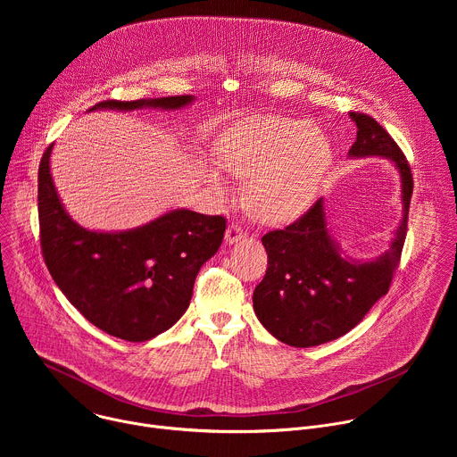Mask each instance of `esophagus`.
I'll return each instance as SVG.
<instances>
[{
  "mask_svg": "<svg viewBox=\"0 0 457 457\" xmlns=\"http://www.w3.org/2000/svg\"><path fill=\"white\" fill-rule=\"evenodd\" d=\"M245 238V231L238 224H229L226 229V242L228 244H237Z\"/></svg>",
  "mask_w": 457,
  "mask_h": 457,
  "instance_id": "1",
  "label": "esophagus"
}]
</instances>
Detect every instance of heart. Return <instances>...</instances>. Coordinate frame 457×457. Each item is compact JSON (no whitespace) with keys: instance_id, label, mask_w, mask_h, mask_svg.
<instances>
[{"instance_id":"heart-1","label":"heart","mask_w":457,"mask_h":457,"mask_svg":"<svg viewBox=\"0 0 457 457\" xmlns=\"http://www.w3.org/2000/svg\"><path fill=\"white\" fill-rule=\"evenodd\" d=\"M220 166L245 186V208L258 220L280 224L298 217L316 197L331 168L329 139L309 120L268 115L245 119L224 134L219 143ZM215 191L228 186L215 171L210 173Z\"/></svg>"}]
</instances>
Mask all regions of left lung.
Wrapping results in <instances>:
<instances>
[{
	"instance_id": "1",
	"label": "left lung",
	"mask_w": 457,
	"mask_h": 457,
	"mask_svg": "<svg viewBox=\"0 0 457 457\" xmlns=\"http://www.w3.org/2000/svg\"><path fill=\"white\" fill-rule=\"evenodd\" d=\"M349 115L358 128L349 157L379 155L396 164L402 175L403 217L390 247L372 262L342 256L328 231L321 199L293 224L262 237L268 271L253 293L254 314L277 340L293 347L331 342L356 328L388 293L407 237L414 189L411 166L376 119L360 112Z\"/></svg>"
}]
</instances>
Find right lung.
Listing matches in <instances>:
<instances>
[{"label": "right lung", "mask_w": 457, "mask_h": 457, "mask_svg": "<svg viewBox=\"0 0 457 457\" xmlns=\"http://www.w3.org/2000/svg\"><path fill=\"white\" fill-rule=\"evenodd\" d=\"M193 96L101 101L90 108L177 110ZM50 145L39 162L37 213L45 264L69 302L101 331L146 342L164 333L189 305L199 270L222 244L226 219L170 212L120 233L88 231L64 212L50 175Z\"/></svg>", "instance_id": "add662e5"}]
</instances>
